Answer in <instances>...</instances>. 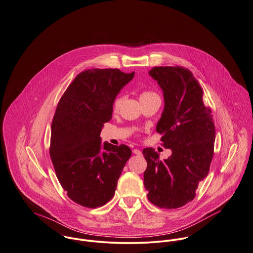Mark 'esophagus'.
I'll list each match as a JSON object with an SVG mask.
<instances>
[{"label":"esophagus","instance_id":"obj_1","mask_svg":"<svg viewBox=\"0 0 253 253\" xmlns=\"http://www.w3.org/2000/svg\"><path fill=\"white\" fill-rule=\"evenodd\" d=\"M133 153H134V154H137V155H141V151L139 150V149H137V148L133 149Z\"/></svg>","mask_w":253,"mask_h":253}]
</instances>
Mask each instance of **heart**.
<instances>
[{"label":"heart","instance_id":"1","mask_svg":"<svg viewBox=\"0 0 253 253\" xmlns=\"http://www.w3.org/2000/svg\"><path fill=\"white\" fill-rule=\"evenodd\" d=\"M152 95H156L155 93L151 92V91H143L140 93V99L142 98H146V97H149V96H152ZM122 100L123 98L122 97H117L114 102H113V110L116 111L119 109V107L121 106V103H122Z\"/></svg>","mask_w":253,"mask_h":253}]
</instances>
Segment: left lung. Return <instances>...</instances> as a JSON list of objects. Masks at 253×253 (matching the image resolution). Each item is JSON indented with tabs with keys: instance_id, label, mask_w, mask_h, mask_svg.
Instances as JSON below:
<instances>
[{
	"instance_id": "left-lung-1",
	"label": "left lung",
	"mask_w": 253,
	"mask_h": 253,
	"mask_svg": "<svg viewBox=\"0 0 253 253\" xmlns=\"http://www.w3.org/2000/svg\"><path fill=\"white\" fill-rule=\"evenodd\" d=\"M148 74L163 90L165 107L156 131L171 155L161 161L152 147L144 148L143 183L153 205L177 209L195 198L199 182L209 173L215 127L203 89L188 69L154 67Z\"/></svg>"
}]
</instances>
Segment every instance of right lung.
Segmentation results:
<instances>
[{
    "label": "right lung",
    "instance_id": "add662e5",
    "mask_svg": "<svg viewBox=\"0 0 253 253\" xmlns=\"http://www.w3.org/2000/svg\"><path fill=\"white\" fill-rule=\"evenodd\" d=\"M135 73L93 69L79 74L61 97L51 125L49 154L68 197L90 209L107 204L132 151L105 142L101 131L112 119L113 102Z\"/></svg>",
    "mask_w": 253,
    "mask_h": 253
}]
</instances>
